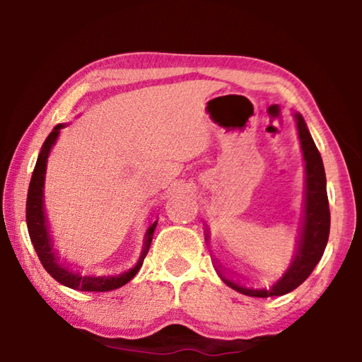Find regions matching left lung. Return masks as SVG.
Returning <instances> with one entry per match:
<instances>
[{
	"instance_id": "obj_1",
	"label": "left lung",
	"mask_w": 362,
	"mask_h": 362,
	"mask_svg": "<svg viewBox=\"0 0 362 362\" xmlns=\"http://www.w3.org/2000/svg\"><path fill=\"white\" fill-rule=\"evenodd\" d=\"M293 118H296L297 122L298 139L305 159V201L302 222H300L297 250L291 267L272 286V289H250V287H244L238 283H233L231 279H226L222 274L220 265H216L218 276L222 278L226 286L249 297L265 298L273 296H284V293L297 289L310 276L311 272L317 265V262L321 260L329 240L330 212L322 158L316 148L308 127H306L303 116L296 113ZM206 238H209V235H206Z\"/></svg>"
}]
</instances>
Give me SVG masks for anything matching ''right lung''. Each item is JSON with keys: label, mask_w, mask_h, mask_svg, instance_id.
I'll use <instances>...</instances> for the list:
<instances>
[{"label": "right lung", "mask_w": 362, "mask_h": 362, "mask_svg": "<svg viewBox=\"0 0 362 362\" xmlns=\"http://www.w3.org/2000/svg\"><path fill=\"white\" fill-rule=\"evenodd\" d=\"M62 127H65V124H57L45 140V144L41 146L38 159H36V166L32 174V180H30L28 194H27V228H28L30 240H32L36 254H38L41 265L45 267L46 272L51 274L54 279L59 281L60 284L70 287V289L84 291V292H107V291L118 289V287L129 283V281L137 274L140 267H142L144 259L146 252H148L150 244L153 240V231H155L158 222L151 223L150 228L145 233L144 250L137 262V265L131 269H127L124 273L115 274V276H89V274H86L84 276L81 273L73 272L69 263L60 262L59 252L54 249V243L51 240V235H49L45 204H42L45 203V199H42L45 198V192H42V188H45L47 156L49 153H51L52 146L56 145Z\"/></svg>", "instance_id": "right-lung-1"}]
</instances>
